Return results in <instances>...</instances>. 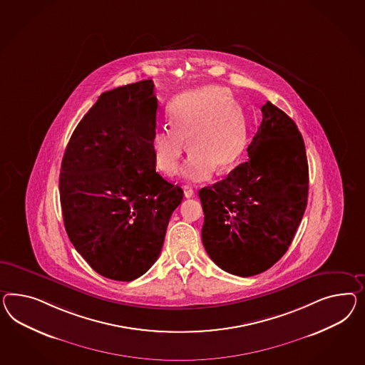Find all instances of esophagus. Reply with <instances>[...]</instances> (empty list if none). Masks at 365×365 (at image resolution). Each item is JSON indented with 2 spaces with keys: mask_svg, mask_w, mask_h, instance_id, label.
Listing matches in <instances>:
<instances>
[{
  "mask_svg": "<svg viewBox=\"0 0 365 365\" xmlns=\"http://www.w3.org/2000/svg\"><path fill=\"white\" fill-rule=\"evenodd\" d=\"M183 191H185V197H194V194H195L191 186H185Z\"/></svg>",
  "mask_w": 365,
  "mask_h": 365,
  "instance_id": "esophagus-1",
  "label": "esophagus"
}]
</instances>
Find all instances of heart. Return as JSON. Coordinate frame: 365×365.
I'll return each instance as SVG.
<instances>
[{"mask_svg":"<svg viewBox=\"0 0 365 365\" xmlns=\"http://www.w3.org/2000/svg\"><path fill=\"white\" fill-rule=\"evenodd\" d=\"M170 128H158L151 138L155 168L174 175L186 151L191 155L182 175L194 182L207 180L217 168H235L246 148L243 113L226 90L205 86L178 98L168 110Z\"/></svg>","mask_w":365,"mask_h":365,"instance_id":"obj_1","label":"heart"}]
</instances>
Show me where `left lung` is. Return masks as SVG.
Listing matches in <instances>:
<instances>
[{
	"instance_id": "obj_1",
	"label": "left lung",
	"mask_w": 365,
	"mask_h": 365,
	"mask_svg": "<svg viewBox=\"0 0 365 365\" xmlns=\"http://www.w3.org/2000/svg\"><path fill=\"white\" fill-rule=\"evenodd\" d=\"M262 113L248 160L199 191L208 257L243 277L264 272L286 254L308 197L306 146L295 122L269 101Z\"/></svg>"
}]
</instances>
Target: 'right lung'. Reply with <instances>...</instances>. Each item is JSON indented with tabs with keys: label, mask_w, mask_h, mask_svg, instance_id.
<instances>
[{
	"label": "right lung",
	"mask_w": 365,
	"mask_h": 365,
	"mask_svg": "<svg viewBox=\"0 0 365 365\" xmlns=\"http://www.w3.org/2000/svg\"><path fill=\"white\" fill-rule=\"evenodd\" d=\"M157 97L151 79L105 91L65 150L59 199L70 242L89 266L118 282L148 272L183 190L153 160Z\"/></svg>",
	"instance_id": "right-lung-1"
}]
</instances>
